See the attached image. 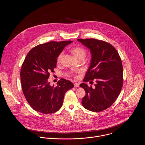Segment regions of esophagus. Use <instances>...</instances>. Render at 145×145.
<instances>
[{
    "instance_id": "esophagus-1",
    "label": "esophagus",
    "mask_w": 145,
    "mask_h": 145,
    "mask_svg": "<svg viewBox=\"0 0 145 145\" xmlns=\"http://www.w3.org/2000/svg\"><path fill=\"white\" fill-rule=\"evenodd\" d=\"M74 87H79V84H77V83H74Z\"/></svg>"
}]
</instances>
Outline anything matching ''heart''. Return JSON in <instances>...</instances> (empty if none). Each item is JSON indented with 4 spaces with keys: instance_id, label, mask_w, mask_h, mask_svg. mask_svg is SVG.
<instances>
[{
    "instance_id": "1",
    "label": "heart",
    "mask_w": 145,
    "mask_h": 145,
    "mask_svg": "<svg viewBox=\"0 0 145 145\" xmlns=\"http://www.w3.org/2000/svg\"><path fill=\"white\" fill-rule=\"evenodd\" d=\"M71 53L73 54V56L78 59H82L84 60L87 56V50L85 48L82 47L81 46H76L71 48ZM63 53L61 52L57 58V63H59L61 62V60L63 58Z\"/></svg>"
}]
</instances>
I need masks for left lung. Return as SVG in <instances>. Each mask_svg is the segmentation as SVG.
Wrapping results in <instances>:
<instances>
[{
	"label": "left lung",
	"mask_w": 145,
	"mask_h": 145,
	"mask_svg": "<svg viewBox=\"0 0 145 145\" xmlns=\"http://www.w3.org/2000/svg\"><path fill=\"white\" fill-rule=\"evenodd\" d=\"M91 50L92 59L84 82L96 80L95 88L82 83L86 91L82 105L89 111L100 112L111 107L118 98L123 84V66L116 49L106 41L95 38L77 39Z\"/></svg>",
	"instance_id": "1"
}]
</instances>
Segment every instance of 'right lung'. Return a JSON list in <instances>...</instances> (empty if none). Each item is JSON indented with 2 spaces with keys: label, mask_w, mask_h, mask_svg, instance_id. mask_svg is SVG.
Here are the masks:
<instances>
[{
  "label": "right lung",
  "mask_w": 145,
  "mask_h": 145,
  "mask_svg": "<svg viewBox=\"0 0 145 145\" xmlns=\"http://www.w3.org/2000/svg\"><path fill=\"white\" fill-rule=\"evenodd\" d=\"M72 42L50 41L36 46L27 53L20 71V80L24 96L35 111L54 113L63 106L65 92L73 88L72 82L64 78H61L56 87L50 86L48 81L50 73L54 72L57 56Z\"/></svg>",
  "instance_id": "add662e5"
}]
</instances>
